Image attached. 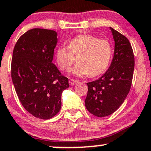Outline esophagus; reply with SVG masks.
Segmentation results:
<instances>
[{
    "label": "esophagus",
    "instance_id": "esophagus-1",
    "mask_svg": "<svg viewBox=\"0 0 151 151\" xmlns=\"http://www.w3.org/2000/svg\"><path fill=\"white\" fill-rule=\"evenodd\" d=\"M69 82V85H74L77 83V81L75 80H73V79H70Z\"/></svg>",
    "mask_w": 151,
    "mask_h": 151
}]
</instances>
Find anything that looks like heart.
<instances>
[{"label":"heart","mask_w":151,"mask_h":151,"mask_svg":"<svg viewBox=\"0 0 151 151\" xmlns=\"http://www.w3.org/2000/svg\"><path fill=\"white\" fill-rule=\"evenodd\" d=\"M113 53L112 45L108 40L99 39L84 34L71 39L69 45H60L55 53L61 70L68 71L78 60L70 72L77 77L100 75L107 69Z\"/></svg>","instance_id":"obj_1"}]
</instances>
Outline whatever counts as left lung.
<instances>
[{"instance_id":"1","label":"left lung","mask_w":151,"mask_h":151,"mask_svg":"<svg viewBox=\"0 0 151 151\" xmlns=\"http://www.w3.org/2000/svg\"><path fill=\"white\" fill-rule=\"evenodd\" d=\"M110 29L115 42L111 66L98 80L87 83L85 107L98 117L111 115L123 104L131 88L134 72V56L129 40Z\"/></svg>"}]
</instances>
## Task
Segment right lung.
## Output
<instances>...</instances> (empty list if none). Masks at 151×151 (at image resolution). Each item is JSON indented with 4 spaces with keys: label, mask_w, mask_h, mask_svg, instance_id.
I'll return each instance as SVG.
<instances>
[{
    "label": "right lung",
    "mask_w": 151,
    "mask_h": 151,
    "mask_svg": "<svg viewBox=\"0 0 151 151\" xmlns=\"http://www.w3.org/2000/svg\"><path fill=\"white\" fill-rule=\"evenodd\" d=\"M58 39L54 30L35 28L19 38L12 61V78L23 107L36 118L49 119L61 107L69 80L52 63Z\"/></svg>",
    "instance_id": "add662e5"
}]
</instances>
